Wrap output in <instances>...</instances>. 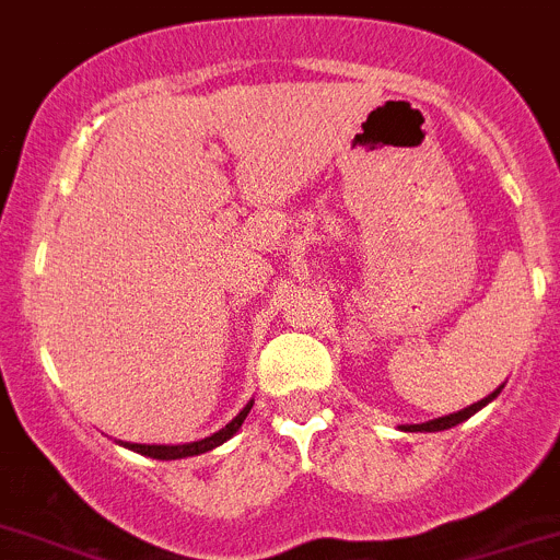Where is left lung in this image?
Returning a JSON list of instances; mask_svg holds the SVG:
<instances>
[{
    "label": "left lung",
    "mask_w": 560,
    "mask_h": 560,
    "mask_svg": "<svg viewBox=\"0 0 560 560\" xmlns=\"http://www.w3.org/2000/svg\"><path fill=\"white\" fill-rule=\"evenodd\" d=\"M500 392H502V386L497 388V392H491L489 397L478 399L475 405H466L464 410H455V413H447V417H439V419H430V422H422V424H399V430H405V433H439V430H450V428H455V424L466 422L469 417H475L480 408H486L491 399H497V394H500Z\"/></svg>",
    "instance_id": "8db88e82"
}]
</instances>
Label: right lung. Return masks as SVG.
<instances>
[{
  "mask_svg": "<svg viewBox=\"0 0 560 560\" xmlns=\"http://www.w3.org/2000/svg\"><path fill=\"white\" fill-rule=\"evenodd\" d=\"M249 408H253V399L244 405V408L235 413L233 422L224 424L222 430H217V433H210L208 439H199V441H188V444H132V441H119L121 447L132 450V453L138 455H147V458H155V460H177V458H191V455H202L208 453V450L219 447V444H224V441L233 439L235 433L241 430V424H244L246 413H249Z\"/></svg>",
  "mask_w": 560,
  "mask_h": 560,
  "instance_id": "obj_1",
  "label": "right lung"
}]
</instances>
